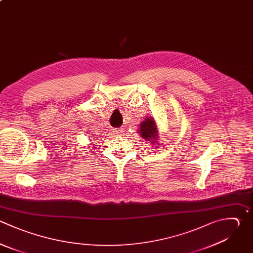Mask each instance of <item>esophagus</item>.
<instances>
[{"mask_svg":"<svg viewBox=\"0 0 253 253\" xmlns=\"http://www.w3.org/2000/svg\"><path fill=\"white\" fill-rule=\"evenodd\" d=\"M112 132H113L114 134H123L124 130H123V128H114Z\"/></svg>","mask_w":253,"mask_h":253,"instance_id":"1","label":"esophagus"}]
</instances>
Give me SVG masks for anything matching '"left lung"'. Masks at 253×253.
<instances>
[{
	"instance_id": "obj_1",
	"label": "left lung",
	"mask_w": 253,
	"mask_h": 253,
	"mask_svg": "<svg viewBox=\"0 0 253 253\" xmlns=\"http://www.w3.org/2000/svg\"><path fill=\"white\" fill-rule=\"evenodd\" d=\"M145 120L141 122L139 126L138 132L140 136L146 140V141H152L156 140V135H157V127L155 125V122L152 118H144ZM154 142V141H153ZM155 144V142H154Z\"/></svg>"
}]
</instances>
